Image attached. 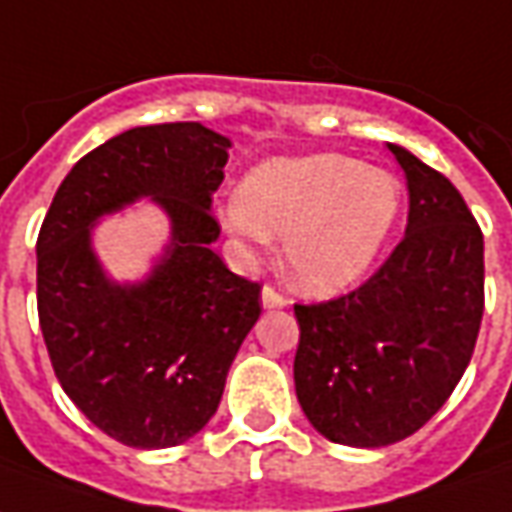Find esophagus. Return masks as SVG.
I'll return each instance as SVG.
<instances>
[{"label": "esophagus", "mask_w": 512, "mask_h": 512, "mask_svg": "<svg viewBox=\"0 0 512 512\" xmlns=\"http://www.w3.org/2000/svg\"><path fill=\"white\" fill-rule=\"evenodd\" d=\"M262 306L264 309H284L287 306V298L276 292L273 287H264L262 290Z\"/></svg>", "instance_id": "obj_1"}]
</instances>
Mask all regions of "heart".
<instances>
[{
  "label": "heart",
  "mask_w": 512,
  "mask_h": 512,
  "mask_svg": "<svg viewBox=\"0 0 512 512\" xmlns=\"http://www.w3.org/2000/svg\"><path fill=\"white\" fill-rule=\"evenodd\" d=\"M404 209L390 169L340 153L270 158L220 209L236 248L256 253L284 239V273L295 290L329 298L348 290L382 256Z\"/></svg>",
  "instance_id": "obj_1"
}]
</instances>
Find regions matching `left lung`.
I'll return each mask as SVG.
<instances>
[{
	"label": "left lung",
	"instance_id": "left-lung-1",
	"mask_svg": "<svg viewBox=\"0 0 512 512\" xmlns=\"http://www.w3.org/2000/svg\"><path fill=\"white\" fill-rule=\"evenodd\" d=\"M407 231L351 295L295 306V393L323 438L382 449L446 404L477 345L485 306L482 231L449 178L401 144Z\"/></svg>",
	"mask_w": 512,
	"mask_h": 512
}]
</instances>
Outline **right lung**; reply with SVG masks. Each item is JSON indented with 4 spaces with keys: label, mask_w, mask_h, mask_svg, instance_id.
<instances>
[{
    "label": "right lung",
    "mask_w": 512,
    "mask_h": 512,
    "mask_svg": "<svg viewBox=\"0 0 512 512\" xmlns=\"http://www.w3.org/2000/svg\"><path fill=\"white\" fill-rule=\"evenodd\" d=\"M228 150L200 122L125 130L74 164L38 234V320L55 376L91 424L133 449H169L209 424L262 315L259 284L211 248ZM139 199L165 211L170 239L142 282H114L93 228Z\"/></svg>",
    "instance_id": "right-lung-1"
}]
</instances>
